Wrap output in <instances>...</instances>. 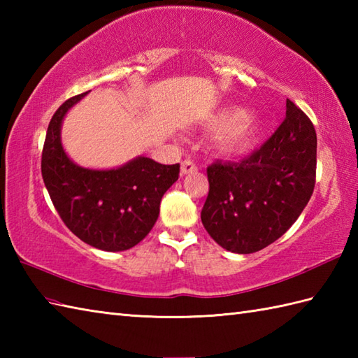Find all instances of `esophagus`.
<instances>
[{"instance_id": "34e87169", "label": "esophagus", "mask_w": 358, "mask_h": 358, "mask_svg": "<svg viewBox=\"0 0 358 358\" xmlns=\"http://www.w3.org/2000/svg\"><path fill=\"white\" fill-rule=\"evenodd\" d=\"M196 171V164L192 162V159H185L183 163H181V173L187 175V173H192Z\"/></svg>"}]
</instances>
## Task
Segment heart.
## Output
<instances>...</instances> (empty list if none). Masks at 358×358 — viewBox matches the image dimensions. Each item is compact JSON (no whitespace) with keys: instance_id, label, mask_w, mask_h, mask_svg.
Masks as SVG:
<instances>
[{"instance_id":"obj_1","label":"heart","mask_w":358,"mask_h":358,"mask_svg":"<svg viewBox=\"0 0 358 358\" xmlns=\"http://www.w3.org/2000/svg\"><path fill=\"white\" fill-rule=\"evenodd\" d=\"M231 124L224 132L222 149L226 152H241L252 144L262 131L260 121L254 117H241L240 110H224L214 118V126L222 129Z\"/></svg>"}]
</instances>
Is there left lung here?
<instances>
[{"label":"left lung","mask_w":358,"mask_h":358,"mask_svg":"<svg viewBox=\"0 0 358 358\" xmlns=\"http://www.w3.org/2000/svg\"><path fill=\"white\" fill-rule=\"evenodd\" d=\"M204 229L237 254L280 238L305 209L315 186L317 134L305 112L286 100V117L268 140L237 163L208 166Z\"/></svg>","instance_id":"8db88e82"}]
</instances>
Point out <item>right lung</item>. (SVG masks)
Instances as JSON below:
<instances>
[{"mask_svg":"<svg viewBox=\"0 0 358 358\" xmlns=\"http://www.w3.org/2000/svg\"><path fill=\"white\" fill-rule=\"evenodd\" d=\"M87 92L64 101L45 134L41 175L64 224L87 245L109 252L131 249L154 227L159 201L178 180L180 164L138 157L110 171L85 169L64 154L59 127L72 106Z\"/></svg>","mask_w":358,"mask_h":358,"instance_id":"add662e5","label":"right lung"}]
</instances>
